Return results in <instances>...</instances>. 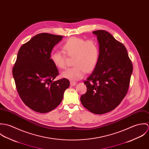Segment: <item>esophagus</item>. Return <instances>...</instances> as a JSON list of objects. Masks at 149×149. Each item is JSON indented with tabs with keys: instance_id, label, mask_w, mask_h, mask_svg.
<instances>
[{
	"instance_id": "34e87169",
	"label": "esophagus",
	"mask_w": 149,
	"mask_h": 149,
	"mask_svg": "<svg viewBox=\"0 0 149 149\" xmlns=\"http://www.w3.org/2000/svg\"><path fill=\"white\" fill-rule=\"evenodd\" d=\"M70 85H71V86H74V85H76V83L74 82V81H71L70 82Z\"/></svg>"
}]
</instances>
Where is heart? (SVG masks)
<instances>
[{
    "label": "heart",
    "instance_id": "heart-1",
    "mask_svg": "<svg viewBox=\"0 0 149 149\" xmlns=\"http://www.w3.org/2000/svg\"><path fill=\"white\" fill-rule=\"evenodd\" d=\"M64 52H53L50 58L54 65L59 69L66 67V57H74V67L64 71L63 77L72 81L79 80L85 75L86 71H92L97 64L99 58V47L94 40L79 37H72L68 39L62 46Z\"/></svg>",
    "mask_w": 149,
    "mask_h": 149
}]
</instances>
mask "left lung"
Segmentation results:
<instances>
[{"label": "left lung", "mask_w": 149, "mask_h": 149, "mask_svg": "<svg viewBox=\"0 0 149 149\" xmlns=\"http://www.w3.org/2000/svg\"><path fill=\"white\" fill-rule=\"evenodd\" d=\"M92 33L99 44V58L84 81L87 90L80 100L90 112L103 114L118 106L126 95L133 68L123 43L106 31Z\"/></svg>", "instance_id": "1"}]
</instances>
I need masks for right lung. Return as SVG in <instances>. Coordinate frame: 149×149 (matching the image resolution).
<instances>
[{"mask_svg": "<svg viewBox=\"0 0 149 149\" xmlns=\"http://www.w3.org/2000/svg\"><path fill=\"white\" fill-rule=\"evenodd\" d=\"M63 36L40 33L20 47L13 74L23 103L40 113L50 112L61 102L69 86L66 79L53 81L59 74L50 59L54 46Z\"/></svg>", "mask_w": 149, "mask_h": 149, "instance_id": "1", "label": "right lung"}]
</instances>
